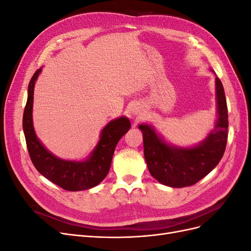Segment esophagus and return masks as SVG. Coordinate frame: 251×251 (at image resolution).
Segmentation results:
<instances>
[{
    "mask_svg": "<svg viewBox=\"0 0 251 251\" xmlns=\"http://www.w3.org/2000/svg\"><path fill=\"white\" fill-rule=\"evenodd\" d=\"M131 112H132V114H134V115H137V114H138L140 111H139L138 108H134V109L131 110Z\"/></svg>",
    "mask_w": 251,
    "mask_h": 251,
    "instance_id": "esophagus-1",
    "label": "esophagus"
}]
</instances>
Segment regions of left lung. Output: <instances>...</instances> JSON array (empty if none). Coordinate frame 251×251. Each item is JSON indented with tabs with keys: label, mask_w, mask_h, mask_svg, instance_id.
Masks as SVG:
<instances>
[{
	"label": "left lung",
	"mask_w": 251,
	"mask_h": 251,
	"mask_svg": "<svg viewBox=\"0 0 251 251\" xmlns=\"http://www.w3.org/2000/svg\"><path fill=\"white\" fill-rule=\"evenodd\" d=\"M216 100L215 127L206 138L194 147L173 146L166 142L151 125H139L149 172L161 184L170 187L194 185L214 170L221 160L227 142L228 113L224 88L217 76Z\"/></svg>",
	"instance_id": "8db88e82"
}]
</instances>
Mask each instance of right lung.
I'll return each mask as SVG.
<instances>
[{
    "instance_id": "1",
    "label": "right lung",
    "mask_w": 251,
    "mask_h": 251,
    "mask_svg": "<svg viewBox=\"0 0 251 251\" xmlns=\"http://www.w3.org/2000/svg\"><path fill=\"white\" fill-rule=\"evenodd\" d=\"M42 72L37 70L28 86V98L23 115V130L29 156L35 169L45 178L66 191L77 192L98 185L107 177L114 151L120 138L130 130V119L126 116L113 119L100 132V138L90 155L82 161L65 160L45 148L33 127L32 109L35 81Z\"/></svg>"
}]
</instances>
